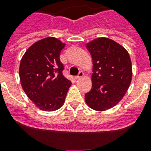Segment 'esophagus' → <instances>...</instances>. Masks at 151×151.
<instances>
[{"label": "esophagus", "mask_w": 151, "mask_h": 151, "mask_svg": "<svg viewBox=\"0 0 151 151\" xmlns=\"http://www.w3.org/2000/svg\"><path fill=\"white\" fill-rule=\"evenodd\" d=\"M84 76V73L83 72H79V73H78V75H77L76 76H75V78H76V79H78V78H82V76Z\"/></svg>", "instance_id": "esophagus-1"}]
</instances>
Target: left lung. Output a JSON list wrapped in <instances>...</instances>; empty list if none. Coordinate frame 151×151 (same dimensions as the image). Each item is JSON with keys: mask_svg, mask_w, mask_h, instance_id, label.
<instances>
[{"mask_svg": "<svg viewBox=\"0 0 151 151\" xmlns=\"http://www.w3.org/2000/svg\"><path fill=\"white\" fill-rule=\"evenodd\" d=\"M93 60L92 88L85 95L89 107L104 111L122 100L130 85L132 69L127 50L116 41L98 38L86 45Z\"/></svg>", "mask_w": 151, "mask_h": 151, "instance_id": "8db88e82", "label": "left lung"}]
</instances>
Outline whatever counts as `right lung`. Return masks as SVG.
Segmentation results:
<instances>
[{"label":"right lung","mask_w":151,"mask_h":151,"mask_svg":"<svg viewBox=\"0 0 151 151\" xmlns=\"http://www.w3.org/2000/svg\"><path fill=\"white\" fill-rule=\"evenodd\" d=\"M65 44L48 37L33 44L22 57L19 78L22 89L37 107L54 111L63 106L71 82L63 75L60 54Z\"/></svg>","instance_id":"right-lung-1"}]
</instances>
